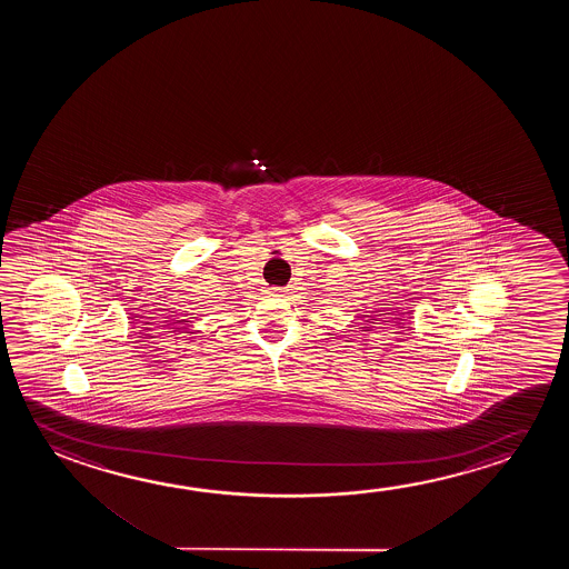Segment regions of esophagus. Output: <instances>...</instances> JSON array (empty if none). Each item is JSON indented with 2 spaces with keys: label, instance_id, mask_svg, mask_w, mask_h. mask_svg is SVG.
I'll return each instance as SVG.
<instances>
[{
  "label": "esophagus",
  "instance_id": "obj_1",
  "mask_svg": "<svg viewBox=\"0 0 569 569\" xmlns=\"http://www.w3.org/2000/svg\"><path fill=\"white\" fill-rule=\"evenodd\" d=\"M270 296H276V297L288 296V289H286V288H270Z\"/></svg>",
  "mask_w": 569,
  "mask_h": 569
}]
</instances>
